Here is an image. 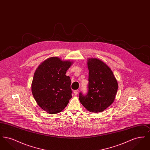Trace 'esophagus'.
<instances>
[{
  "label": "esophagus",
  "instance_id": "34e87169",
  "mask_svg": "<svg viewBox=\"0 0 150 150\" xmlns=\"http://www.w3.org/2000/svg\"><path fill=\"white\" fill-rule=\"evenodd\" d=\"M74 93L75 94V95H78L79 93L78 90H75V91H74Z\"/></svg>",
  "mask_w": 150,
  "mask_h": 150
}]
</instances>
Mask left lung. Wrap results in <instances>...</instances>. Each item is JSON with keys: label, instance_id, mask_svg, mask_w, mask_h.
Listing matches in <instances>:
<instances>
[{"label": "left lung", "instance_id": "obj_1", "mask_svg": "<svg viewBox=\"0 0 150 150\" xmlns=\"http://www.w3.org/2000/svg\"><path fill=\"white\" fill-rule=\"evenodd\" d=\"M88 91L86 95L79 93L82 105L91 112H102L114 101L118 84L110 68L97 58L88 59Z\"/></svg>", "mask_w": 150, "mask_h": 150}]
</instances>
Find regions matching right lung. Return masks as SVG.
Returning <instances> with one entry per match:
<instances>
[{
	"instance_id": "obj_1",
	"label": "right lung",
	"mask_w": 150,
	"mask_h": 150,
	"mask_svg": "<svg viewBox=\"0 0 150 150\" xmlns=\"http://www.w3.org/2000/svg\"><path fill=\"white\" fill-rule=\"evenodd\" d=\"M72 62L57 57L43 61L34 73L31 91L39 107L48 114L62 111L71 98V79L66 75Z\"/></svg>"
}]
</instances>
